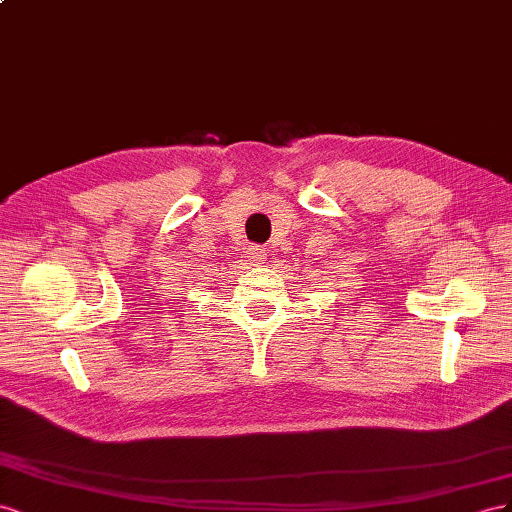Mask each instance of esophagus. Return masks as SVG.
Here are the masks:
<instances>
[{"instance_id": "34e87169", "label": "esophagus", "mask_w": 512, "mask_h": 512, "mask_svg": "<svg viewBox=\"0 0 512 512\" xmlns=\"http://www.w3.org/2000/svg\"><path fill=\"white\" fill-rule=\"evenodd\" d=\"M246 257H248V261H251L253 266H261V264H266L268 253H266L264 246H251V248H248Z\"/></svg>"}]
</instances>
